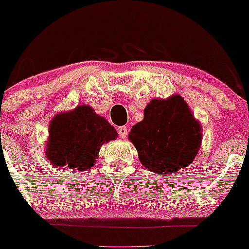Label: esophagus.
<instances>
[{
    "mask_svg": "<svg viewBox=\"0 0 249 249\" xmlns=\"http://www.w3.org/2000/svg\"><path fill=\"white\" fill-rule=\"evenodd\" d=\"M118 133H119V137L122 139L126 138L127 136V127L126 126H120L118 127Z\"/></svg>",
    "mask_w": 249,
    "mask_h": 249,
    "instance_id": "1",
    "label": "esophagus"
}]
</instances>
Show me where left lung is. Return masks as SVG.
<instances>
[{
	"mask_svg": "<svg viewBox=\"0 0 249 249\" xmlns=\"http://www.w3.org/2000/svg\"><path fill=\"white\" fill-rule=\"evenodd\" d=\"M129 139L146 170L169 176L193 163L201 147L202 126L181 95L173 94L150 100Z\"/></svg>",
	"mask_w": 249,
	"mask_h": 249,
	"instance_id": "1",
	"label": "left lung"
}]
</instances>
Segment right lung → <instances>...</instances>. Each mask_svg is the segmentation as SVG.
Here are the masks:
<instances>
[{
	"mask_svg": "<svg viewBox=\"0 0 249 249\" xmlns=\"http://www.w3.org/2000/svg\"><path fill=\"white\" fill-rule=\"evenodd\" d=\"M117 136L116 129L91 106L79 105L51 120L46 156L58 168L87 171L94 166L103 144Z\"/></svg>",
	"mask_w": 249,
	"mask_h": 249,
	"instance_id": "add662e5",
	"label": "right lung"
}]
</instances>
